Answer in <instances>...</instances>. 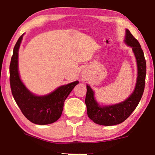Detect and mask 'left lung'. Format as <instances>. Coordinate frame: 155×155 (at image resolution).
<instances>
[{"mask_svg": "<svg viewBox=\"0 0 155 155\" xmlns=\"http://www.w3.org/2000/svg\"><path fill=\"white\" fill-rule=\"evenodd\" d=\"M125 42L132 47L137 64L138 76L135 90L129 98L121 103L107 107H100L94 97V91L87 85L85 104L87 115L98 124L113 126L120 124L127 120L138 105L145 87L146 63L144 54L139 41L130 33L126 31Z\"/></svg>", "mask_w": 155, "mask_h": 155, "instance_id": "8db88e82", "label": "left lung"}]
</instances>
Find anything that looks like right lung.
Returning a JSON list of instances; mask_svg holds the SVG:
<instances>
[{"mask_svg":"<svg viewBox=\"0 0 155 155\" xmlns=\"http://www.w3.org/2000/svg\"><path fill=\"white\" fill-rule=\"evenodd\" d=\"M22 39V35H21L15 44L9 65V81L12 95L23 115L30 122L40 125L51 124L61 117L65 99L78 81L61 86L48 95H33L23 85L18 73V50Z\"/></svg>","mask_w":155,"mask_h":155,"instance_id":"right-lung-1","label":"right lung"}]
</instances>
